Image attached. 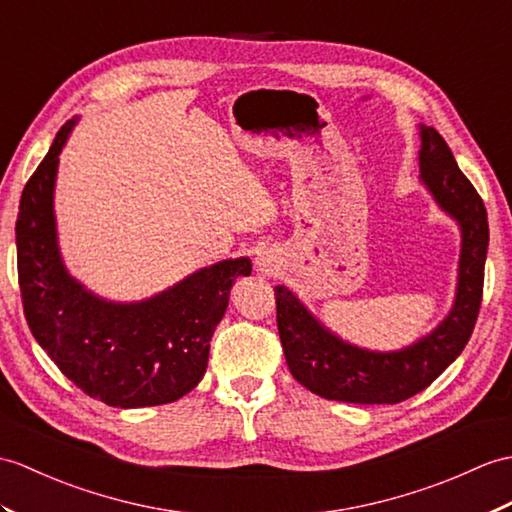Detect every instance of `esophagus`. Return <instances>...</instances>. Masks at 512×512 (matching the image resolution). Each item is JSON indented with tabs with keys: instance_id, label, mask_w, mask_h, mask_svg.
I'll return each instance as SVG.
<instances>
[{
	"instance_id": "34e87169",
	"label": "esophagus",
	"mask_w": 512,
	"mask_h": 512,
	"mask_svg": "<svg viewBox=\"0 0 512 512\" xmlns=\"http://www.w3.org/2000/svg\"><path fill=\"white\" fill-rule=\"evenodd\" d=\"M275 257H272V253H268V251H261L259 255H257V268L261 270V272H266V275H270V272H275L277 270V264H275Z\"/></svg>"
}]
</instances>
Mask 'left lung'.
Returning <instances> with one entry per match:
<instances>
[{
    "mask_svg": "<svg viewBox=\"0 0 512 512\" xmlns=\"http://www.w3.org/2000/svg\"><path fill=\"white\" fill-rule=\"evenodd\" d=\"M419 181L460 229L454 303L430 334L395 351H373L342 340L277 285V327L292 377L316 395L347 403H399L425 390L465 349L482 303L489 220L484 202L460 172L445 139L419 124Z\"/></svg>",
    "mask_w": 512,
    "mask_h": 512,
    "instance_id": "obj_1",
    "label": "left lung"
}]
</instances>
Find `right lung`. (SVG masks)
<instances>
[{"mask_svg": "<svg viewBox=\"0 0 512 512\" xmlns=\"http://www.w3.org/2000/svg\"><path fill=\"white\" fill-rule=\"evenodd\" d=\"M78 117L54 137L23 187L17 218L19 288L28 327L63 375L113 408L172 403L207 371L209 342L248 257L194 270L141 301H111L71 277L58 246L54 187L58 157Z\"/></svg>", "mask_w": 512, "mask_h": 512, "instance_id": "1", "label": "right lung"}]
</instances>
